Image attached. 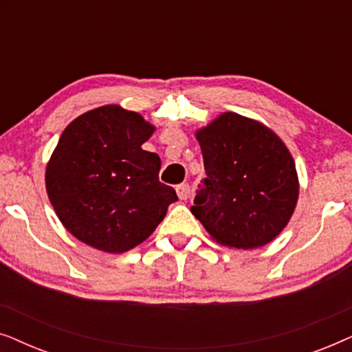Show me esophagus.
<instances>
[{
	"label": "esophagus",
	"instance_id": "34e87169",
	"mask_svg": "<svg viewBox=\"0 0 352 352\" xmlns=\"http://www.w3.org/2000/svg\"><path fill=\"white\" fill-rule=\"evenodd\" d=\"M176 192H177V197H179L181 200H187V199H190L192 189L189 184H179L176 187Z\"/></svg>",
	"mask_w": 352,
	"mask_h": 352
}]
</instances>
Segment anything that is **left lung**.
<instances>
[{
	"instance_id": "1",
	"label": "left lung",
	"mask_w": 352,
	"mask_h": 352,
	"mask_svg": "<svg viewBox=\"0 0 352 352\" xmlns=\"http://www.w3.org/2000/svg\"><path fill=\"white\" fill-rule=\"evenodd\" d=\"M195 138L206 177L192 214L226 247L250 250L272 242L300 194L295 160L282 139L234 112L221 113Z\"/></svg>"
}]
</instances>
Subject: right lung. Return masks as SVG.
Returning a JSON list of instances; mask_svg holds the SVG:
<instances>
[{
    "label": "right lung",
    "instance_id": "right-lung-1",
    "mask_svg": "<svg viewBox=\"0 0 352 352\" xmlns=\"http://www.w3.org/2000/svg\"><path fill=\"white\" fill-rule=\"evenodd\" d=\"M155 126L120 105L80 115L64 129L46 166L57 218L81 242L105 253L142 243L177 195L158 181L162 162L142 151Z\"/></svg>",
    "mask_w": 352,
    "mask_h": 352
}]
</instances>
